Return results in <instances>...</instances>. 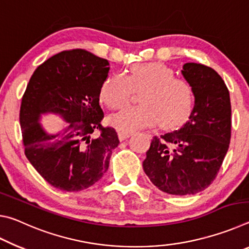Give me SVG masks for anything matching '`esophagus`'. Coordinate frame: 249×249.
<instances>
[{
  "mask_svg": "<svg viewBox=\"0 0 249 249\" xmlns=\"http://www.w3.org/2000/svg\"><path fill=\"white\" fill-rule=\"evenodd\" d=\"M130 136H132V133H128V132H120L119 133V137H120L121 141L127 140V138L130 137Z\"/></svg>",
  "mask_w": 249,
  "mask_h": 249,
  "instance_id": "34e87169",
  "label": "esophagus"
}]
</instances>
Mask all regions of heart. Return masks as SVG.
<instances>
[{
	"mask_svg": "<svg viewBox=\"0 0 249 249\" xmlns=\"http://www.w3.org/2000/svg\"><path fill=\"white\" fill-rule=\"evenodd\" d=\"M137 107H127L109 117V123L123 132L149 127L158 123L172 128L188 119L195 103L190 84L175 75L161 62H145L129 67L126 77L108 75L100 88V99L109 108H120L128 102L133 91H141Z\"/></svg>",
	"mask_w": 249,
	"mask_h": 249,
	"instance_id": "b5f03b06",
	"label": "heart"
}]
</instances>
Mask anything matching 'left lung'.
Here are the masks:
<instances>
[{"mask_svg": "<svg viewBox=\"0 0 249 249\" xmlns=\"http://www.w3.org/2000/svg\"><path fill=\"white\" fill-rule=\"evenodd\" d=\"M182 74L195 94V107L182 127L155 136L142 168L159 190L188 196L203 191L216 178L231 142L230 92L208 66L189 62Z\"/></svg>", "mask_w": 249, "mask_h": 249, "instance_id": "obj_1", "label": "left lung"}]
</instances>
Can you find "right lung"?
I'll use <instances>...</instances> for the list:
<instances>
[{
	"mask_svg": "<svg viewBox=\"0 0 249 249\" xmlns=\"http://www.w3.org/2000/svg\"><path fill=\"white\" fill-rule=\"evenodd\" d=\"M108 66L84 49L65 50L37 67L27 84L19 111L25 155L58 190L81 191L98 182L120 144L116 130L101 124L100 88ZM44 112L60 114L70 126L64 133L46 134L38 123Z\"/></svg>",
	"mask_w": 249,
	"mask_h": 249,
	"instance_id": "right-lung-1",
	"label": "right lung"
}]
</instances>
